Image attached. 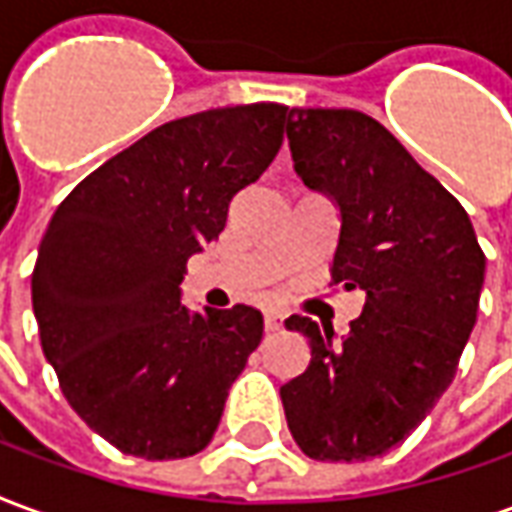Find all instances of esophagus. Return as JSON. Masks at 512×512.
I'll return each mask as SVG.
<instances>
[{"mask_svg":"<svg viewBox=\"0 0 512 512\" xmlns=\"http://www.w3.org/2000/svg\"><path fill=\"white\" fill-rule=\"evenodd\" d=\"M285 318H282V315H279V312H274V310H268L266 312V332H279V329H282V326H285Z\"/></svg>","mask_w":512,"mask_h":512,"instance_id":"esophagus-1","label":"esophagus"}]
</instances>
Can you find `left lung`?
I'll use <instances>...</instances> for the list:
<instances>
[{
    "label": "left lung",
    "mask_w": 512,
    "mask_h": 512,
    "mask_svg": "<svg viewBox=\"0 0 512 512\" xmlns=\"http://www.w3.org/2000/svg\"><path fill=\"white\" fill-rule=\"evenodd\" d=\"M288 142L310 189L340 205L334 285L367 293L351 332L290 315L310 367L279 389L315 461H367L406 439L452 384L477 321L485 255L463 205L378 120L290 109Z\"/></svg>",
    "instance_id": "8db88e82"
}]
</instances>
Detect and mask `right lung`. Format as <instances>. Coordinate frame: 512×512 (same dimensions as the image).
<instances>
[{
    "label": "right lung",
    "mask_w": 512,
    "mask_h": 512,
    "mask_svg": "<svg viewBox=\"0 0 512 512\" xmlns=\"http://www.w3.org/2000/svg\"><path fill=\"white\" fill-rule=\"evenodd\" d=\"M288 112L249 104L169 120L51 216L32 271L40 345L73 411L126 455L205 450L263 340L260 310L191 315L180 282L186 260L224 230L230 200L274 161Z\"/></svg>",
    "instance_id": "obj_1"
}]
</instances>
